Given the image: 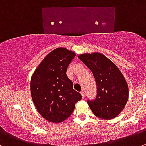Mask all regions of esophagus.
I'll list each match as a JSON object with an SVG mask.
<instances>
[{"label": "esophagus", "mask_w": 146, "mask_h": 146, "mask_svg": "<svg viewBox=\"0 0 146 146\" xmlns=\"http://www.w3.org/2000/svg\"><path fill=\"white\" fill-rule=\"evenodd\" d=\"M80 94H81L82 97V98H83V99H84V98H85V95H84V92L82 91V92H80Z\"/></svg>", "instance_id": "obj_1"}]
</instances>
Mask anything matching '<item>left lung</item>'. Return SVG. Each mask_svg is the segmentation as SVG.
Segmentation results:
<instances>
[{
    "label": "left lung",
    "instance_id": "left-lung-1",
    "mask_svg": "<svg viewBox=\"0 0 146 146\" xmlns=\"http://www.w3.org/2000/svg\"><path fill=\"white\" fill-rule=\"evenodd\" d=\"M80 60L92 71L97 84V96L87 100L96 117L111 120L124 109L128 100V85L124 76L105 55L95 52L79 55Z\"/></svg>",
    "mask_w": 146,
    "mask_h": 146
}]
</instances>
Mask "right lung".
Instances as JSON below:
<instances>
[{"label":"right lung","instance_id":"right-lung-1","mask_svg":"<svg viewBox=\"0 0 146 146\" xmlns=\"http://www.w3.org/2000/svg\"><path fill=\"white\" fill-rule=\"evenodd\" d=\"M76 56L66 48L51 51L34 71L31 94L36 108L46 120L60 123L71 115L82 95L73 89L66 76L67 67Z\"/></svg>","mask_w":146,"mask_h":146}]
</instances>
